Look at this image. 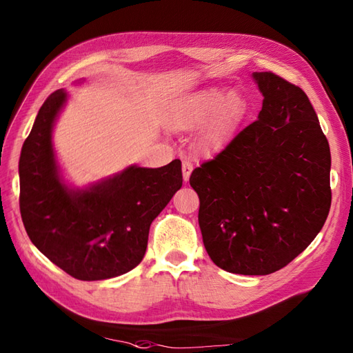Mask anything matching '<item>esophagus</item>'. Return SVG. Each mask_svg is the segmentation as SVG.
Segmentation results:
<instances>
[{"label":"esophagus","instance_id":"obj_1","mask_svg":"<svg viewBox=\"0 0 353 353\" xmlns=\"http://www.w3.org/2000/svg\"><path fill=\"white\" fill-rule=\"evenodd\" d=\"M191 172H193V163L190 162V160H183V176H184V181H188L190 179V175Z\"/></svg>","mask_w":353,"mask_h":353}]
</instances>
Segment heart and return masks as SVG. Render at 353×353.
<instances>
[{
  "label": "heart",
  "instance_id": "b5f03b06",
  "mask_svg": "<svg viewBox=\"0 0 353 353\" xmlns=\"http://www.w3.org/2000/svg\"><path fill=\"white\" fill-rule=\"evenodd\" d=\"M245 114V100L237 91L206 88L187 95L172 110L170 126L179 132L199 131L196 150L200 154L219 152L236 132Z\"/></svg>",
  "mask_w": 353,
  "mask_h": 353
}]
</instances>
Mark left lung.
<instances>
[{
  "instance_id": "8db88e82",
  "label": "left lung",
  "mask_w": 353,
  "mask_h": 353,
  "mask_svg": "<svg viewBox=\"0 0 353 353\" xmlns=\"http://www.w3.org/2000/svg\"><path fill=\"white\" fill-rule=\"evenodd\" d=\"M258 121L196 168L206 252L232 274L268 275L321 231L331 205L330 145L307 95L271 72H253Z\"/></svg>"
}]
</instances>
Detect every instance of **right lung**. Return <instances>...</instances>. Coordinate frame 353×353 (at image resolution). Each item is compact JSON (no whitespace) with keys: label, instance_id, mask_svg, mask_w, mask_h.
<instances>
[{"label":"right lung","instance_id":"right-lung-1","mask_svg":"<svg viewBox=\"0 0 353 353\" xmlns=\"http://www.w3.org/2000/svg\"><path fill=\"white\" fill-rule=\"evenodd\" d=\"M66 103L65 90L52 92L23 143L20 213L30 241L59 268L83 281L108 280L143 261L152 222L183 185L181 160L162 168L131 165L83 188L72 187L52 145Z\"/></svg>","mask_w":353,"mask_h":353}]
</instances>
